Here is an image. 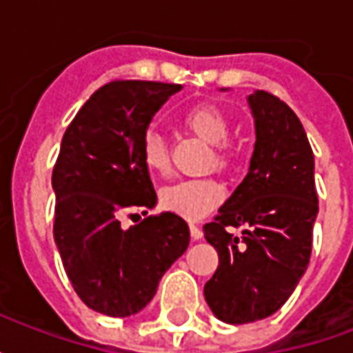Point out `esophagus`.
<instances>
[{
  "instance_id": "1",
  "label": "esophagus",
  "mask_w": 353,
  "mask_h": 353,
  "mask_svg": "<svg viewBox=\"0 0 353 353\" xmlns=\"http://www.w3.org/2000/svg\"><path fill=\"white\" fill-rule=\"evenodd\" d=\"M189 230H191L192 240H200V238H202V229H200L199 225L191 223V225H189Z\"/></svg>"
}]
</instances>
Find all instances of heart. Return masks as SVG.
<instances>
[{"label":"heart","instance_id":"heart-1","mask_svg":"<svg viewBox=\"0 0 353 353\" xmlns=\"http://www.w3.org/2000/svg\"><path fill=\"white\" fill-rule=\"evenodd\" d=\"M181 126L202 141L210 143L206 166L217 172H230L238 159L236 147L229 141L230 121L227 113L212 103H196L181 115ZM141 162L153 174H166L170 168V145L159 132L147 130L139 141ZM225 199V189L214 177L183 179L161 192L162 206L185 219H200Z\"/></svg>","mask_w":353,"mask_h":353}]
</instances>
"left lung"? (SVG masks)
<instances>
[{"mask_svg":"<svg viewBox=\"0 0 353 353\" xmlns=\"http://www.w3.org/2000/svg\"><path fill=\"white\" fill-rule=\"evenodd\" d=\"M255 151L250 172L215 215L204 238L219 266L204 285L214 314L242 325L280 310L308 266L318 215L314 153L295 111L278 96L257 90ZM227 226H245L234 237Z\"/></svg>","mask_w":353,"mask_h":353,"instance_id":"8db88e82","label":"left lung"}]
</instances>
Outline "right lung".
<instances>
[{
    "mask_svg": "<svg viewBox=\"0 0 353 353\" xmlns=\"http://www.w3.org/2000/svg\"><path fill=\"white\" fill-rule=\"evenodd\" d=\"M181 85L115 79L85 101L65 128L52 168L54 242L75 293L88 308L126 318L145 308L162 274L189 245L176 214L149 215L124 229L123 215L153 208L157 192L139 141Z\"/></svg>",
    "mask_w": 353,
    "mask_h": 353,
    "instance_id": "1",
    "label": "right lung"
}]
</instances>
